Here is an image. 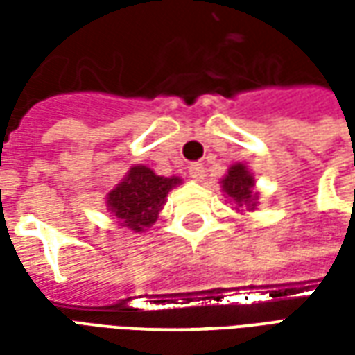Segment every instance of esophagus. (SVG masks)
Instances as JSON below:
<instances>
[{"label": "esophagus", "mask_w": 355, "mask_h": 355, "mask_svg": "<svg viewBox=\"0 0 355 355\" xmlns=\"http://www.w3.org/2000/svg\"><path fill=\"white\" fill-rule=\"evenodd\" d=\"M188 175H190V178H193L196 182H201L203 177H205V169H203L201 163H192V165L188 167Z\"/></svg>", "instance_id": "obj_1"}]
</instances>
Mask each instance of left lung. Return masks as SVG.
Masks as SVG:
<instances>
[{
    "label": "left lung",
    "instance_id": "obj_1",
    "mask_svg": "<svg viewBox=\"0 0 355 355\" xmlns=\"http://www.w3.org/2000/svg\"><path fill=\"white\" fill-rule=\"evenodd\" d=\"M254 175L249 171L245 163H234L228 167V173L220 178V188L224 196L236 205V209L243 207L247 211H254L261 193L254 190ZM241 209V211H243Z\"/></svg>",
    "mask_w": 355,
    "mask_h": 355
}]
</instances>
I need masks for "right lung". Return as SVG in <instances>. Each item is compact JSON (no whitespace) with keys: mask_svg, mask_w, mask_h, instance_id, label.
Returning <instances> with one entry per match:
<instances>
[{"mask_svg":"<svg viewBox=\"0 0 355 355\" xmlns=\"http://www.w3.org/2000/svg\"><path fill=\"white\" fill-rule=\"evenodd\" d=\"M180 184V177H159L146 165H132L121 182L108 192L106 209L119 226L140 234L157 220L167 193Z\"/></svg>","mask_w":355,"mask_h":355,"instance_id":"right-lung-1","label":"right lung"}]
</instances>
